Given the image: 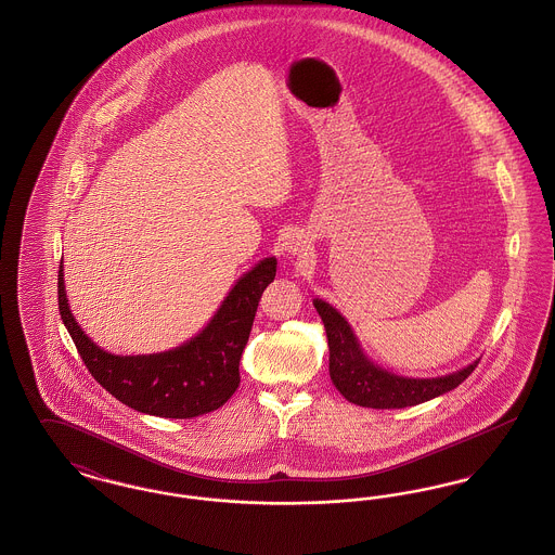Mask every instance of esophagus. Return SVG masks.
I'll list each match as a JSON object with an SVG mask.
<instances>
[{
    "label": "esophagus",
    "instance_id": "obj_1",
    "mask_svg": "<svg viewBox=\"0 0 555 555\" xmlns=\"http://www.w3.org/2000/svg\"><path fill=\"white\" fill-rule=\"evenodd\" d=\"M306 247H308V241L301 237V235H291V237L287 238V249H289L291 254L306 251Z\"/></svg>",
    "mask_w": 555,
    "mask_h": 555
}]
</instances>
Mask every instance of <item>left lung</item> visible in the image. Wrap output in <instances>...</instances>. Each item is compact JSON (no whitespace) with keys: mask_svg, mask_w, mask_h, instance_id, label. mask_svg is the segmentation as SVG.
Listing matches in <instances>:
<instances>
[{"mask_svg":"<svg viewBox=\"0 0 555 555\" xmlns=\"http://www.w3.org/2000/svg\"><path fill=\"white\" fill-rule=\"evenodd\" d=\"M314 308L324 322L328 339V372L339 393L362 408L391 410L424 403L462 385L478 360L466 369L437 378H405L372 364L358 344L351 326L331 304L314 299Z\"/></svg>","mask_w":555,"mask_h":555,"instance_id":"obj_1","label":"left lung"}]
</instances>
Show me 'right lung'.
Segmentation results:
<instances>
[{
  "mask_svg": "<svg viewBox=\"0 0 555 555\" xmlns=\"http://www.w3.org/2000/svg\"><path fill=\"white\" fill-rule=\"evenodd\" d=\"M276 258H264L229 291L208 326L191 341L150 356H114L93 344L68 308L64 272H57V308L85 366L107 393L159 418H195L218 410L237 391L238 360L247 345Z\"/></svg>",
  "mask_w": 555,
  "mask_h": 555,
  "instance_id": "obj_1",
  "label": "right lung"
}]
</instances>
